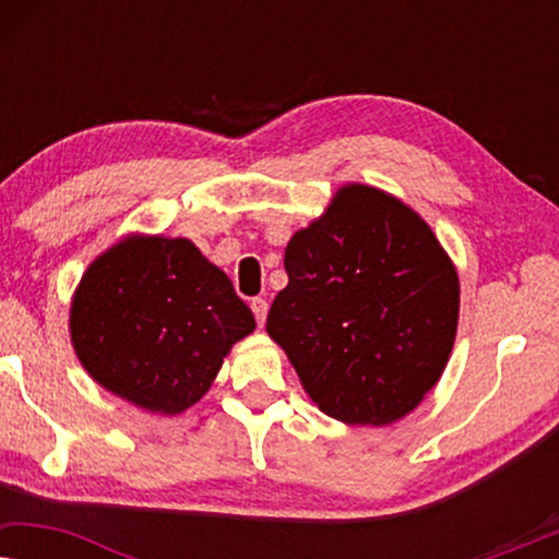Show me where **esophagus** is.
<instances>
[{"mask_svg": "<svg viewBox=\"0 0 559 559\" xmlns=\"http://www.w3.org/2000/svg\"><path fill=\"white\" fill-rule=\"evenodd\" d=\"M251 312H254V318H257V323L259 325H264V320H266V310H270V305H266V300L264 297H251Z\"/></svg>", "mask_w": 559, "mask_h": 559, "instance_id": "1", "label": "esophagus"}]
</instances>
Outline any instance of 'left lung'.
<instances>
[{"label": "left lung", "mask_w": 559, "mask_h": 559, "mask_svg": "<svg viewBox=\"0 0 559 559\" xmlns=\"http://www.w3.org/2000/svg\"><path fill=\"white\" fill-rule=\"evenodd\" d=\"M285 270L266 333L310 400L354 425L415 409L445 369L457 325V274L430 226L377 188L346 186L289 239Z\"/></svg>", "instance_id": "1"}]
</instances>
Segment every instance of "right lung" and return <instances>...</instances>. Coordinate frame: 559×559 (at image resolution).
Here are the masks:
<instances>
[{
  "label": "right lung",
  "instance_id": "1",
  "mask_svg": "<svg viewBox=\"0 0 559 559\" xmlns=\"http://www.w3.org/2000/svg\"><path fill=\"white\" fill-rule=\"evenodd\" d=\"M254 316L231 280L188 239L129 236L83 274L71 308L81 364L150 412L188 409L209 392Z\"/></svg>",
  "mask_w": 559,
  "mask_h": 559
}]
</instances>
